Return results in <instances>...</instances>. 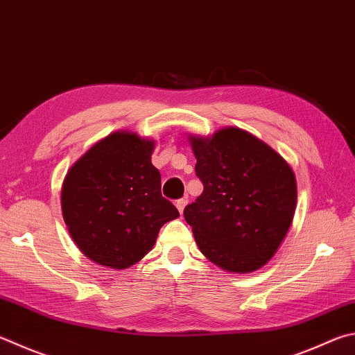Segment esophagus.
Returning a JSON list of instances; mask_svg holds the SVG:
<instances>
[{
    "label": "esophagus",
    "mask_w": 355,
    "mask_h": 355,
    "mask_svg": "<svg viewBox=\"0 0 355 355\" xmlns=\"http://www.w3.org/2000/svg\"><path fill=\"white\" fill-rule=\"evenodd\" d=\"M186 203H188V200H186V198H178L177 202H175V206H177V208H178L180 214H183V209H184Z\"/></svg>",
    "instance_id": "obj_1"
}]
</instances>
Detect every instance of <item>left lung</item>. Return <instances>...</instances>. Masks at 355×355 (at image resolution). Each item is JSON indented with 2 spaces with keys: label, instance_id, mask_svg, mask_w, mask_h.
Instances as JSON below:
<instances>
[{
  "label": "left lung",
  "instance_id": "8db88e82",
  "mask_svg": "<svg viewBox=\"0 0 355 355\" xmlns=\"http://www.w3.org/2000/svg\"><path fill=\"white\" fill-rule=\"evenodd\" d=\"M189 139L203 192L183 214L198 248L227 272H254L292 225L295 173L272 147L241 128Z\"/></svg>",
  "mask_w": 355,
  "mask_h": 355
}]
</instances>
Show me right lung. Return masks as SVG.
I'll use <instances>...</instances> for the list:
<instances>
[{
  "label": "right lung",
  "instance_id": "obj_1",
  "mask_svg": "<svg viewBox=\"0 0 355 355\" xmlns=\"http://www.w3.org/2000/svg\"><path fill=\"white\" fill-rule=\"evenodd\" d=\"M153 147L138 135L116 132L77 159L63 180L62 212L69 234L101 266H133L152 250L159 228L180 216L161 196Z\"/></svg>",
  "mask_w": 355,
  "mask_h": 355
}]
</instances>
